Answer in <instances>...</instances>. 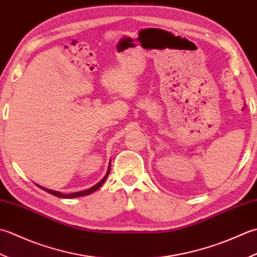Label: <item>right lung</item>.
<instances>
[{
	"label": "right lung",
	"instance_id": "add662e5",
	"mask_svg": "<svg viewBox=\"0 0 257 257\" xmlns=\"http://www.w3.org/2000/svg\"><path fill=\"white\" fill-rule=\"evenodd\" d=\"M109 171H111V162H109V165H108V170H107V172H106V175L103 177V179L99 181L96 185H94L93 187H91V188H88V190H86V191H82V192H76V193H72V194H63V193H60V192H57V191H52V190H49V188H45V187H42V186H40V185H38L39 187H41L42 190H44L45 192H48V193H50V194H52V195H54V196H57V197H62V198H73V197H80V196H85V195H88V194H91V193H93V192H95L97 188H99L102 186V184L104 182H105V180H106V177H107V175H108V173H109Z\"/></svg>",
	"mask_w": 257,
	"mask_h": 257
}]
</instances>
